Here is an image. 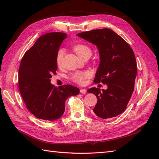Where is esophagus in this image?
Here are the masks:
<instances>
[{
  "mask_svg": "<svg viewBox=\"0 0 159 159\" xmlns=\"http://www.w3.org/2000/svg\"><path fill=\"white\" fill-rule=\"evenodd\" d=\"M80 93L82 94H85L86 93V89H80Z\"/></svg>",
  "mask_w": 159,
  "mask_h": 159,
  "instance_id": "obj_1",
  "label": "esophagus"
}]
</instances>
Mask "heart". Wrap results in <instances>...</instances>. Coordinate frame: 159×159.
<instances>
[{"instance_id": "1", "label": "heart", "mask_w": 159, "mask_h": 159, "mask_svg": "<svg viewBox=\"0 0 159 159\" xmlns=\"http://www.w3.org/2000/svg\"><path fill=\"white\" fill-rule=\"evenodd\" d=\"M74 50L81 59L88 54H91V51L89 48L84 44H78L74 47ZM64 54V50L63 49H60L57 53L56 56V63L57 66L58 67H61L62 65V62H63V57ZM90 73L88 71H77L74 73L71 76V80L75 82L83 84H84L86 79L89 78Z\"/></svg>"}]
</instances>
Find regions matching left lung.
<instances>
[{
  "mask_svg": "<svg viewBox=\"0 0 159 159\" xmlns=\"http://www.w3.org/2000/svg\"><path fill=\"white\" fill-rule=\"evenodd\" d=\"M77 36L97 46L100 63L94 82L107 85V89L88 90L98 98L93 109L98 117L107 119L122 113L134 91L137 67L132 48L123 38L109 28L79 33Z\"/></svg>",
  "mask_w": 159,
  "mask_h": 159,
  "instance_id": "obj_1",
  "label": "left lung"
}]
</instances>
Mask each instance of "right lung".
Instances as JSON below:
<instances>
[{
    "label": "right lung",
    "instance_id": "1",
    "mask_svg": "<svg viewBox=\"0 0 159 159\" xmlns=\"http://www.w3.org/2000/svg\"><path fill=\"white\" fill-rule=\"evenodd\" d=\"M67 35L50 32L41 36L24 55L18 70V88L29 111L38 119L54 121L65 111L66 101L79 88L70 85L55 88L50 84L57 70L56 56Z\"/></svg>",
    "mask_w": 159,
    "mask_h": 159
}]
</instances>
